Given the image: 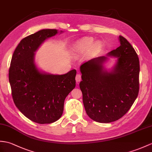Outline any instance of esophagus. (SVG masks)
<instances>
[{
  "mask_svg": "<svg viewBox=\"0 0 152 152\" xmlns=\"http://www.w3.org/2000/svg\"><path fill=\"white\" fill-rule=\"evenodd\" d=\"M81 79H82V77H81L80 74H77L76 76V82H80L81 81Z\"/></svg>",
  "mask_w": 152,
  "mask_h": 152,
  "instance_id": "1",
  "label": "esophagus"
}]
</instances>
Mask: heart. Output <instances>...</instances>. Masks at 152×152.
Masks as SVG:
<instances>
[{"label":"heart","mask_w":152,"mask_h":152,"mask_svg":"<svg viewBox=\"0 0 152 152\" xmlns=\"http://www.w3.org/2000/svg\"><path fill=\"white\" fill-rule=\"evenodd\" d=\"M102 46L101 41L99 40L94 41L93 37H84L77 41L73 45L72 52L74 54L79 55L85 53L89 49L91 51H96Z\"/></svg>","instance_id":"obj_1"}]
</instances>
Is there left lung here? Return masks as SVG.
Instances as JSON below:
<instances>
[{
	"label": "left lung",
	"mask_w": 152,
	"mask_h": 152,
	"mask_svg": "<svg viewBox=\"0 0 152 152\" xmlns=\"http://www.w3.org/2000/svg\"><path fill=\"white\" fill-rule=\"evenodd\" d=\"M121 46L83 63L80 66V87L86 113L93 121L109 123L122 117L136 100L139 91V59L135 50L122 36ZM116 58L111 69L104 63Z\"/></svg>",
	"instance_id": "left-lung-1"
}]
</instances>
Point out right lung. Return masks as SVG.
Instances as JSON below:
<instances>
[{
  "instance_id": "add662e5",
  "label": "right lung",
  "mask_w": 152,
  "mask_h": 152,
  "mask_svg": "<svg viewBox=\"0 0 152 152\" xmlns=\"http://www.w3.org/2000/svg\"><path fill=\"white\" fill-rule=\"evenodd\" d=\"M63 31L43 29L23 39L14 51L9 82L14 103L30 121L50 124L61 117L65 98L76 86V70L54 75L38 67L36 52L45 40Z\"/></svg>"
}]
</instances>
